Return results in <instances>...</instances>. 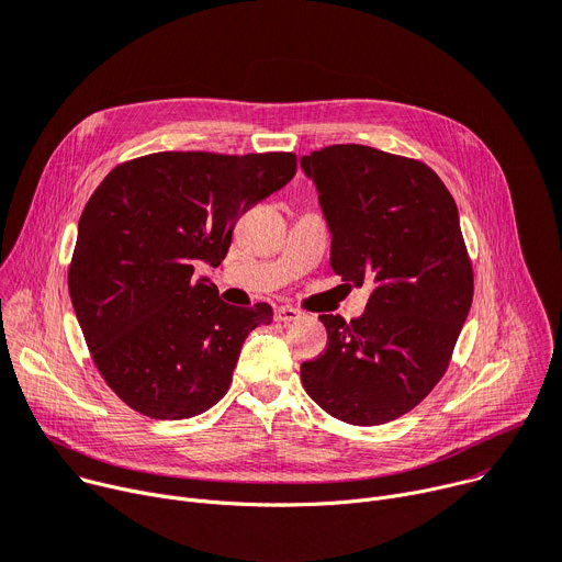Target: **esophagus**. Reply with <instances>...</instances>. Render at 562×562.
I'll return each mask as SVG.
<instances>
[{
	"label": "esophagus",
	"mask_w": 562,
	"mask_h": 562,
	"mask_svg": "<svg viewBox=\"0 0 562 562\" xmlns=\"http://www.w3.org/2000/svg\"><path fill=\"white\" fill-rule=\"evenodd\" d=\"M303 318V314L297 312V310H293V307H278L276 310V321L278 323H295V321H301Z\"/></svg>",
	"instance_id": "1"
}]
</instances>
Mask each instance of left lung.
Returning a JSON list of instances; mask_svg holds the SVG:
<instances>
[{"instance_id":"left-lung-1","label":"left lung","mask_w":562,"mask_h":562,"mask_svg":"<svg viewBox=\"0 0 562 562\" xmlns=\"http://www.w3.org/2000/svg\"><path fill=\"white\" fill-rule=\"evenodd\" d=\"M301 167L318 190L334 273L372 284L361 318L321 316L327 348L301 366L303 386L344 423H391L440 382L472 305L457 203L425 162L372 146H325Z\"/></svg>"}]
</instances>
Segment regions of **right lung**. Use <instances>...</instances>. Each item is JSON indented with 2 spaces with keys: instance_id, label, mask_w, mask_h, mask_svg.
Wrapping results in <instances>:
<instances>
[{
  "instance_id": "add662e5",
  "label": "right lung",
  "mask_w": 562,
  "mask_h": 562,
  "mask_svg": "<svg viewBox=\"0 0 562 562\" xmlns=\"http://www.w3.org/2000/svg\"><path fill=\"white\" fill-rule=\"evenodd\" d=\"M293 176V154L162 151L115 167L90 196L69 297L101 378L137 414L184 420L226 395L273 310L223 303L194 269L218 267L237 218Z\"/></svg>"
}]
</instances>
